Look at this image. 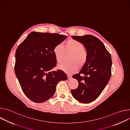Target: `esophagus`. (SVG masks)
Returning a JSON list of instances; mask_svg holds the SVG:
<instances>
[{"mask_svg": "<svg viewBox=\"0 0 130 130\" xmlns=\"http://www.w3.org/2000/svg\"><path fill=\"white\" fill-rule=\"evenodd\" d=\"M67 77H68V80H71V79L72 78L71 76H70V75H67Z\"/></svg>", "mask_w": 130, "mask_h": 130, "instance_id": "34e87169", "label": "esophagus"}]
</instances>
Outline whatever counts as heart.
Masks as SVG:
<instances>
[{"label": "heart", "instance_id": "b5f03b06", "mask_svg": "<svg viewBox=\"0 0 130 130\" xmlns=\"http://www.w3.org/2000/svg\"><path fill=\"white\" fill-rule=\"evenodd\" d=\"M55 59L60 63L62 61L65 53L70 52L72 55L69 58V63H62L58 68L68 74L75 72L78 67H82L86 63L88 59V54L84 49L83 45L79 41L75 40H70L64 44L55 45L53 50Z\"/></svg>", "mask_w": 130, "mask_h": 130}]
</instances>
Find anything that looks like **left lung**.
<instances>
[{
    "label": "left lung",
    "mask_w": 130,
    "mask_h": 130,
    "mask_svg": "<svg viewBox=\"0 0 130 130\" xmlns=\"http://www.w3.org/2000/svg\"><path fill=\"white\" fill-rule=\"evenodd\" d=\"M71 38L84 45L88 59L79 73L72 76L78 80L79 86L77 89H71V92L78 101L88 103L100 96L110 79L111 55L103 43L93 35L71 36Z\"/></svg>",
    "instance_id": "obj_1"
}]
</instances>
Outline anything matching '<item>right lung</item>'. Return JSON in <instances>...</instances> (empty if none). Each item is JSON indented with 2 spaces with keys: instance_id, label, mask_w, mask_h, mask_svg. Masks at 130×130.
<instances>
[{
  "instance_id": "1",
  "label": "right lung",
  "mask_w": 130,
  "mask_h": 130,
  "mask_svg": "<svg viewBox=\"0 0 130 130\" xmlns=\"http://www.w3.org/2000/svg\"><path fill=\"white\" fill-rule=\"evenodd\" d=\"M67 36L58 33L32 32L18 46L14 70L26 96L36 103L52 97L57 83L67 80L61 70L51 71L57 65L54 46Z\"/></svg>"
}]
</instances>
